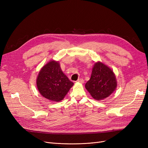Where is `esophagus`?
Returning <instances> with one entry per match:
<instances>
[{
    "label": "esophagus",
    "instance_id": "34e87169",
    "mask_svg": "<svg viewBox=\"0 0 148 148\" xmlns=\"http://www.w3.org/2000/svg\"><path fill=\"white\" fill-rule=\"evenodd\" d=\"M77 82H78V83H84V80H83V79H82V78H79L77 81Z\"/></svg>",
    "mask_w": 148,
    "mask_h": 148
}]
</instances>
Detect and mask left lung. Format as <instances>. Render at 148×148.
Returning a JSON list of instances; mask_svg holds the SVG:
<instances>
[{"mask_svg": "<svg viewBox=\"0 0 148 148\" xmlns=\"http://www.w3.org/2000/svg\"><path fill=\"white\" fill-rule=\"evenodd\" d=\"M114 73L109 66L98 62L94 65L91 78L85 88L95 99L102 100L109 97L117 88Z\"/></svg>", "mask_w": 148, "mask_h": 148, "instance_id": "8db88e82", "label": "left lung"}]
</instances>
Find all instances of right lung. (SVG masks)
Here are the masks:
<instances>
[{"label":"right lung","instance_id":"1","mask_svg":"<svg viewBox=\"0 0 148 148\" xmlns=\"http://www.w3.org/2000/svg\"><path fill=\"white\" fill-rule=\"evenodd\" d=\"M36 84L39 92L44 97L59 102L64 99L73 83L63 73L59 62L52 60L40 70Z\"/></svg>","mask_w":148,"mask_h":148}]
</instances>
